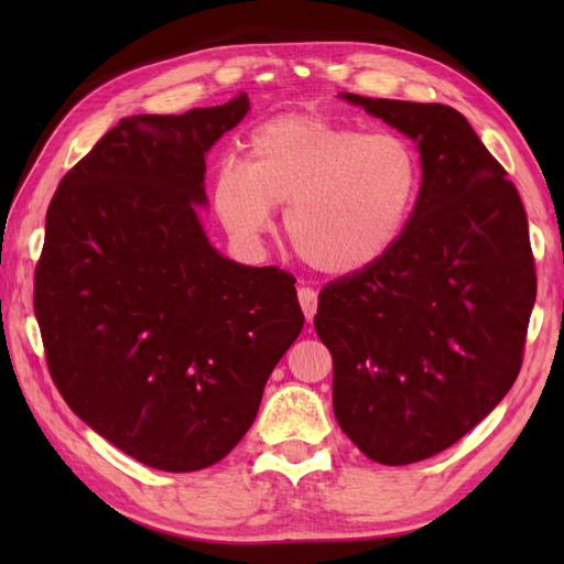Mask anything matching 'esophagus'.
Segmentation results:
<instances>
[{
  "instance_id": "34e87169",
  "label": "esophagus",
  "mask_w": 564,
  "mask_h": 564,
  "mask_svg": "<svg viewBox=\"0 0 564 564\" xmlns=\"http://www.w3.org/2000/svg\"><path fill=\"white\" fill-rule=\"evenodd\" d=\"M297 301H301V307H303L307 322L313 319L315 313H317V293H315V289H310V285H303V289L297 291Z\"/></svg>"
}]
</instances>
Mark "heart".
<instances>
[{"label": "heart", "mask_w": 564, "mask_h": 564, "mask_svg": "<svg viewBox=\"0 0 564 564\" xmlns=\"http://www.w3.org/2000/svg\"><path fill=\"white\" fill-rule=\"evenodd\" d=\"M422 188V158L392 130L285 113L247 138L245 164L220 162L213 210L230 235L257 239L273 206L295 254L322 273H358L400 245Z\"/></svg>", "instance_id": "heart-1"}]
</instances>
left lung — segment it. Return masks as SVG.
Listing matches in <instances>:
<instances>
[{"instance_id":"1","label":"left lung","mask_w":564,"mask_h":564,"mask_svg":"<svg viewBox=\"0 0 564 564\" xmlns=\"http://www.w3.org/2000/svg\"><path fill=\"white\" fill-rule=\"evenodd\" d=\"M344 99L416 142L422 188L400 245L319 291L315 329L344 434L370 460L410 465L480 424L519 376L535 303L529 218L463 113Z\"/></svg>"}]
</instances>
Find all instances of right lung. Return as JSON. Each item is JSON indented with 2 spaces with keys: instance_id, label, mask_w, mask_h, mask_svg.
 Here are the masks:
<instances>
[{
  "instance_id": "1",
  "label": "right lung",
  "mask_w": 564,
  "mask_h": 564,
  "mask_svg": "<svg viewBox=\"0 0 564 564\" xmlns=\"http://www.w3.org/2000/svg\"><path fill=\"white\" fill-rule=\"evenodd\" d=\"M249 99L121 118L63 176L33 310L47 370L82 422L166 473L223 460L305 315L295 279L218 254L196 218L213 142Z\"/></svg>"
}]
</instances>
